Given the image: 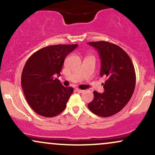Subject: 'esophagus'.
I'll return each mask as SVG.
<instances>
[{"label": "esophagus", "instance_id": "obj_1", "mask_svg": "<svg viewBox=\"0 0 155 155\" xmlns=\"http://www.w3.org/2000/svg\"><path fill=\"white\" fill-rule=\"evenodd\" d=\"M76 91L77 92H79V93H81V92H84V90H80V89H79V88H76Z\"/></svg>", "mask_w": 155, "mask_h": 155}]
</instances>
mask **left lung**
<instances>
[{"mask_svg":"<svg viewBox=\"0 0 155 155\" xmlns=\"http://www.w3.org/2000/svg\"><path fill=\"white\" fill-rule=\"evenodd\" d=\"M98 51L101 76L106 77L103 93L94 91L89 109L102 117L120 112L132 97L136 87V72L129 55L119 46L107 41L87 43Z\"/></svg>","mask_w":155,"mask_h":155,"instance_id":"1","label":"left lung"}]
</instances>
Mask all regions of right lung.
Instances as JSON below:
<instances>
[{
    "label": "right lung",
    "instance_id": "right-lung-1",
    "mask_svg": "<svg viewBox=\"0 0 155 155\" xmlns=\"http://www.w3.org/2000/svg\"><path fill=\"white\" fill-rule=\"evenodd\" d=\"M78 44H58L35 51L27 60L21 85L28 104L41 116L53 117L64 111L73 87H65L55 76H60L65 58Z\"/></svg>",
    "mask_w": 155,
    "mask_h": 155
}]
</instances>
